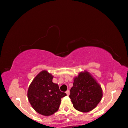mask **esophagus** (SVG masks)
Wrapping results in <instances>:
<instances>
[{"label": "esophagus", "instance_id": "34e87169", "mask_svg": "<svg viewBox=\"0 0 128 128\" xmlns=\"http://www.w3.org/2000/svg\"><path fill=\"white\" fill-rule=\"evenodd\" d=\"M66 95H67L68 96L69 95V94H70V91H69V90H66Z\"/></svg>", "mask_w": 128, "mask_h": 128}]
</instances>
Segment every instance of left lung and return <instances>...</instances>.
<instances>
[{
	"instance_id": "8db88e82",
	"label": "left lung",
	"mask_w": 128,
	"mask_h": 128,
	"mask_svg": "<svg viewBox=\"0 0 128 128\" xmlns=\"http://www.w3.org/2000/svg\"><path fill=\"white\" fill-rule=\"evenodd\" d=\"M102 96L100 86L88 72H81L74 78L69 98L77 110L83 112L92 110L100 102Z\"/></svg>"
}]
</instances>
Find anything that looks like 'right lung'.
Instances as JSON below:
<instances>
[{
    "label": "right lung",
    "instance_id": "add662e5",
    "mask_svg": "<svg viewBox=\"0 0 128 128\" xmlns=\"http://www.w3.org/2000/svg\"><path fill=\"white\" fill-rule=\"evenodd\" d=\"M53 76L46 70L36 76L29 86L28 98L33 108L44 116L54 114L60 108L61 98L66 96L52 82Z\"/></svg>",
    "mask_w": 128,
    "mask_h": 128
}]
</instances>
